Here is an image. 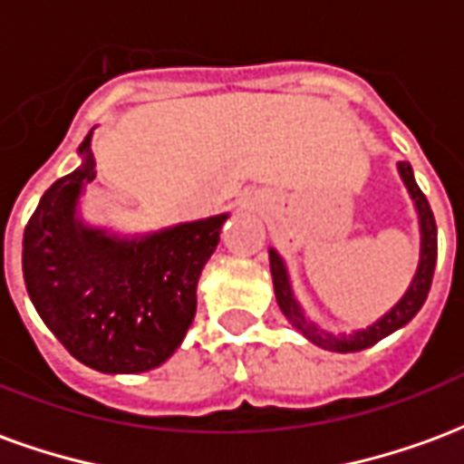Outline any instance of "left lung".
<instances>
[{"instance_id":"8db88e82","label":"left lung","mask_w":464,"mask_h":464,"mask_svg":"<svg viewBox=\"0 0 464 464\" xmlns=\"http://www.w3.org/2000/svg\"><path fill=\"white\" fill-rule=\"evenodd\" d=\"M398 173L405 188H408L410 198L415 203V211H418L420 221V263L418 271H415V278L410 283V288L405 291V295L400 298L392 308H390L380 321H375L368 328L362 331L350 333V335H333V333L323 331L321 325L315 323L303 313L301 303L295 301L291 288V278H288V268L285 263L278 256L276 248H271V276H273V288H276V301L281 305L283 315L288 318L295 331L305 335L308 341L315 343L318 348L333 350V353H358V350H365L370 345H375L382 338H388L390 333L400 331L402 325H408L418 311L422 308V303L428 298L430 285H432V273H435V261H438V226H435V216H432V208H430L425 193L420 191V186L415 183V176H412V166L408 161L398 163Z\"/></svg>"}]
</instances>
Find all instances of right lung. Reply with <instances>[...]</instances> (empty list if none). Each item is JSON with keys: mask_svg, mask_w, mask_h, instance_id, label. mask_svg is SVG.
<instances>
[{"mask_svg": "<svg viewBox=\"0 0 464 464\" xmlns=\"http://www.w3.org/2000/svg\"><path fill=\"white\" fill-rule=\"evenodd\" d=\"M82 163L42 196L24 228L26 293L79 362L99 372H146L171 358L196 315V285L228 213L146 236H116L82 221L94 181L92 131Z\"/></svg>", "mask_w": 464, "mask_h": 464, "instance_id": "right-lung-1", "label": "right lung"}]
</instances>
